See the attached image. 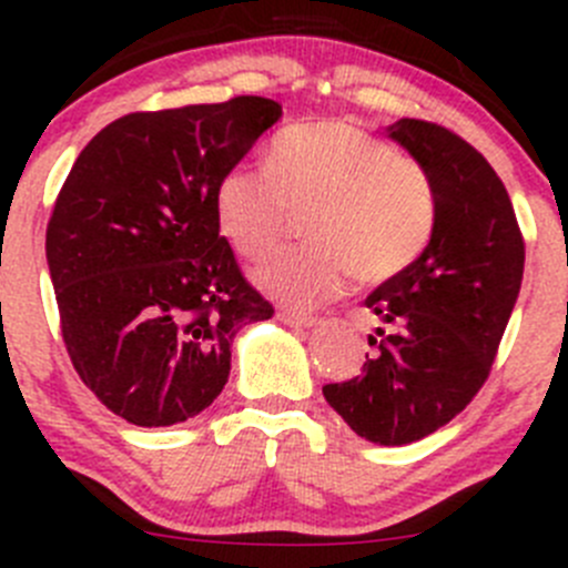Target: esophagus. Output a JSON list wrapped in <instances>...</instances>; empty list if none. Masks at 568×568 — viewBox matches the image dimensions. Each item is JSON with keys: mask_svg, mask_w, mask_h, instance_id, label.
Here are the masks:
<instances>
[{"mask_svg": "<svg viewBox=\"0 0 568 568\" xmlns=\"http://www.w3.org/2000/svg\"><path fill=\"white\" fill-rule=\"evenodd\" d=\"M277 318L283 324L296 326V329H311V326L318 324V316H311V313H296V311H280Z\"/></svg>", "mask_w": 568, "mask_h": 568, "instance_id": "obj_1", "label": "esophagus"}]
</instances>
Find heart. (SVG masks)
<instances>
[{
	"instance_id": "obj_1",
	"label": "heart",
	"mask_w": 568,
	"mask_h": 568,
	"mask_svg": "<svg viewBox=\"0 0 568 568\" xmlns=\"http://www.w3.org/2000/svg\"><path fill=\"white\" fill-rule=\"evenodd\" d=\"M305 211L311 244L255 268L257 288L291 307L324 305L354 277L376 285L406 272L434 236L437 192L420 164L346 120L288 125L268 145L266 170L242 162L216 178V225L250 261Z\"/></svg>"
}]
</instances>
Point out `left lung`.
I'll return each mask as SVG.
<instances>
[{"label":"left lung","instance_id":"8db88e82","mask_svg":"<svg viewBox=\"0 0 568 568\" xmlns=\"http://www.w3.org/2000/svg\"><path fill=\"white\" fill-rule=\"evenodd\" d=\"M387 136L432 178L437 225L423 255L365 300L382 321L368 335L376 354L354 379L324 385V398L368 443L409 445L484 387L517 305L525 242L506 186L469 142L415 118Z\"/></svg>","mask_w":568,"mask_h":568}]
</instances>
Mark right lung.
<instances>
[{
  "label": "right lung",
  "instance_id": "obj_1",
  "mask_svg": "<svg viewBox=\"0 0 568 568\" xmlns=\"http://www.w3.org/2000/svg\"><path fill=\"white\" fill-rule=\"evenodd\" d=\"M283 106L261 95L131 112L79 153L45 227L62 341L95 398L134 426L200 415L242 326L274 307L214 216L216 178Z\"/></svg>",
  "mask_w": 568,
  "mask_h": 568
}]
</instances>
